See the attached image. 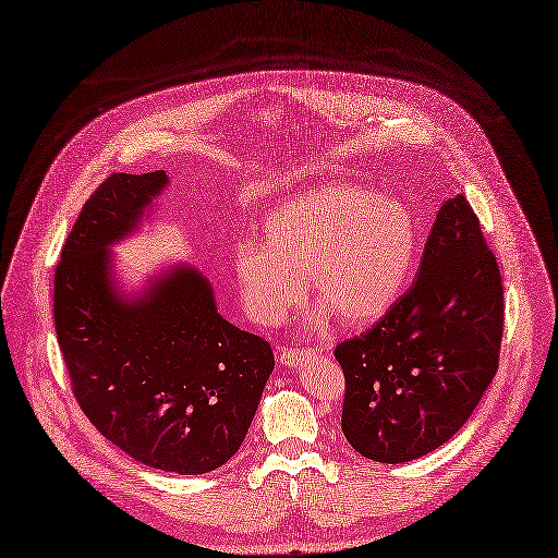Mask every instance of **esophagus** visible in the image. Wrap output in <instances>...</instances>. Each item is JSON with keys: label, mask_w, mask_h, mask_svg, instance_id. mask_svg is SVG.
Returning <instances> with one entry per match:
<instances>
[{"label": "esophagus", "mask_w": 558, "mask_h": 558, "mask_svg": "<svg viewBox=\"0 0 558 558\" xmlns=\"http://www.w3.org/2000/svg\"><path fill=\"white\" fill-rule=\"evenodd\" d=\"M317 350H308V348H281L279 352V363L283 367H298L302 365L308 356H313Z\"/></svg>", "instance_id": "esophagus-1"}]
</instances>
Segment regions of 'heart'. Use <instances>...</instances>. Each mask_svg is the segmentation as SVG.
<instances>
[{
  "label": "heart",
  "instance_id": "1",
  "mask_svg": "<svg viewBox=\"0 0 558 558\" xmlns=\"http://www.w3.org/2000/svg\"><path fill=\"white\" fill-rule=\"evenodd\" d=\"M263 245L238 241L233 272L243 302L260 325H279L304 298L323 302L344 325H367L400 298L415 256L411 210L361 185L336 183L277 206L260 227Z\"/></svg>",
  "mask_w": 558,
  "mask_h": 558
}]
</instances>
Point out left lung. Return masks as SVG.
<instances>
[{"mask_svg": "<svg viewBox=\"0 0 558 558\" xmlns=\"http://www.w3.org/2000/svg\"><path fill=\"white\" fill-rule=\"evenodd\" d=\"M504 329L497 258L463 195L447 199L407 293L342 340L340 427L365 459L407 463L452 438L490 386Z\"/></svg>", "mask_w": 558, "mask_h": 558, "instance_id": "1", "label": "left lung"}]
</instances>
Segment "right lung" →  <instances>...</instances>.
Returning <instances> with one entry per match:
<instances>
[{
    "instance_id": "add662e5",
    "label": "right lung",
    "mask_w": 558,
    "mask_h": 558,
    "mask_svg": "<svg viewBox=\"0 0 558 558\" xmlns=\"http://www.w3.org/2000/svg\"><path fill=\"white\" fill-rule=\"evenodd\" d=\"M163 170L111 174L78 214L54 272V325L78 407L134 461L174 474L225 465L243 445L275 354L218 313L214 288L179 263L134 298L109 247L138 229Z\"/></svg>"
}]
</instances>
